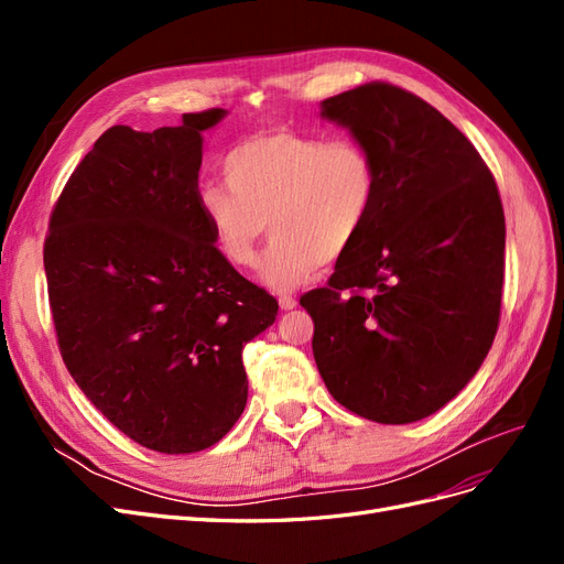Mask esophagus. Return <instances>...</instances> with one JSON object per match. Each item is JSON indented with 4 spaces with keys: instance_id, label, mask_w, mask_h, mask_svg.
<instances>
[{
    "instance_id": "1",
    "label": "esophagus",
    "mask_w": 564,
    "mask_h": 564,
    "mask_svg": "<svg viewBox=\"0 0 564 564\" xmlns=\"http://www.w3.org/2000/svg\"><path fill=\"white\" fill-rule=\"evenodd\" d=\"M296 303H299V301H296L294 296H282V299H280V308H282V311H294Z\"/></svg>"
}]
</instances>
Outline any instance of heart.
<instances>
[{
	"label": "heart",
	"mask_w": 564,
	"mask_h": 564,
	"mask_svg": "<svg viewBox=\"0 0 564 564\" xmlns=\"http://www.w3.org/2000/svg\"><path fill=\"white\" fill-rule=\"evenodd\" d=\"M225 185L199 191V212L216 249L235 268L259 263L265 235L275 237L263 282L289 292L322 263L344 256L371 216L379 176L369 152L350 139L272 129L235 145Z\"/></svg>",
	"instance_id": "b5f03b06"
}]
</instances>
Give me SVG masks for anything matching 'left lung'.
Returning a JSON list of instances; mask_svg holds the SVG:
<instances>
[{
  "mask_svg": "<svg viewBox=\"0 0 564 564\" xmlns=\"http://www.w3.org/2000/svg\"><path fill=\"white\" fill-rule=\"evenodd\" d=\"M373 160L377 202L301 305L319 377L357 416L414 423L480 369L501 315L506 220L473 143L419 96L371 82L322 100Z\"/></svg>",
  "mask_w": 564,
  "mask_h": 564,
  "instance_id": "left-lung-1",
  "label": "left lung"
}]
</instances>
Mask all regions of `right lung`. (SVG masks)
<instances>
[{
  "label": "right lung",
  "instance_id": "obj_1",
  "mask_svg": "<svg viewBox=\"0 0 564 564\" xmlns=\"http://www.w3.org/2000/svg\"><path fill=\"white\" fill-rule=\"evenodd\" d=\"M226 115L108 129L65 183L44 245L67 371L115 429L162 454L232 429L249 392L242 350L278 315L199 212L202 133Z\"/></svg>",
  "mask_w": 564,
  "mask_h": 564
}]
</instances>
